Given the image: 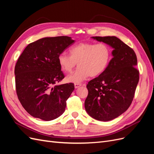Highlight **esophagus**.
Returning <instances> with one entry per match:
<instances>
[{
	"label": "esophagus",
	"mask_w": 154,
	"mask_h": 154,
	"mask_svg": "<svg viewBox=\"0 0 154 154\" xmlns=\"http://www.w3.org/2000/svg\"><path fill=\"white\" fill-rule=\"evenodd\" d=\"M82 85V83H74V87H75L76 88L80 87Z\"/></svg>",
	"instance_id": "esophagus-1"
}]
</instances>
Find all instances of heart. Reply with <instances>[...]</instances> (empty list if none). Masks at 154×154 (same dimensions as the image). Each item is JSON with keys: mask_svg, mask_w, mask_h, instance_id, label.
<instances>
[{"mask_svg": "<svg viewBox=\"0 0 154 154\" xmlns=\"http://www.w3.org/2000/svg\"><path fill=\"white\" fill-rule=\"evenodd\" d=\"M69 53L60 54L58 60L66 73H71L78 63L76 71L67 77V82L75 83L101 74L108 67L112 56L110 48L103 43H80L70 48Z\"/></svg>", "mask_w": 154, "mask_h": 154, "instance_id": "1", "label": "heart"}]
</instances>
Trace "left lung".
I'll use <instances>...</instances> for the list:
<instances>
[{"label": "left lung", "mask_w": 154, "mask_h": 154, "mask_svg": "<svg viewBox=\"0 0 154 154\" xmlns=\"http://www.w3.org/2000/svg\"><path fill=\"white\" fill-rule=\"evenodd\" d=\"M114 49L105 71L87 85V112L102 122L115 119L127 110L133 101L139 79L134 51L116 36H93Z\"/></svg>", "instance_id": "1"}]
</instances>
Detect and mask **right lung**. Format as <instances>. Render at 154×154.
<instances>
[{"instance_id": "add662e5", "label": "right lung", "mask_w": 154, "mask_h": 154, "mask_svg": "<svg viewBox=\"0 0 154 154\" xmlns=\"http://www.w3.org/2000/svg\"><path fill=\"white\" fill-rule=\"evenodd\" d=\"M74 42L67 36L46 37L29 44L18 58L15 67L17 94L32 117L51 121L64 112L74 85H56L65 77L58 57Z\"/></svg>"}]
</instances>
